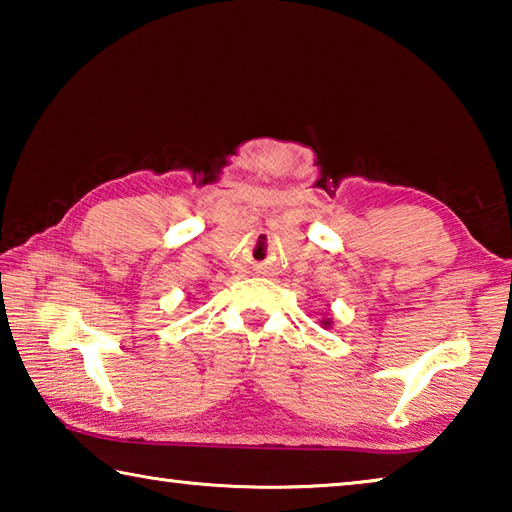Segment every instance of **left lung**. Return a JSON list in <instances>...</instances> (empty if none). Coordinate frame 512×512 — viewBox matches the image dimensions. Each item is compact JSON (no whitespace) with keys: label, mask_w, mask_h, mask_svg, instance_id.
I'll list each match as a JSON object with an SVG mask.
<instances>
[{"label":"left lung","mask_w":512,"mask_h":512,"mask_svg":"<svg viewBox=\"0 0 512 512\" xmlns=\"http://www.w3.org/2000/svg\"><path fill=\"white\" fill-rule=\"evenodd\" d=\"M329 323H332V320H329V318H325V320H323V325H325V327H329Z\"/></svg>","instance_id":"obj_1"}]
</instances>
